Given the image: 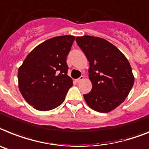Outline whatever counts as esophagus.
Returning a JSON list of instances; mask_svg holds the SVG:
<instances>
[{
	"mask_svg": "<svg viewBox=\"0 0 149 149\" xmlns=\"http://www.w3.org/2000/svg\"><path fill=\"white\" fill-rule=\"evenodd\" d=\"M83 79H84V77H82V76H81V77H79V78L77 79V82H82V81L83 80Z\"/></svg>",
	"mask_w": 149,
	"mask_h": 149,
	"instance_id": "esophagus-1",
	"label": "esophagus"
}]
</instances>
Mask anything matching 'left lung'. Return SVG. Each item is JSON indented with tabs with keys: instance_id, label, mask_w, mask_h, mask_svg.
<instances>
[{
	"instance_id": "8db88e82",
	"label": "left lung",
	"mask_w": 149,
	"mask_h": 149,
	"mask_svg": "<svg viewBox=\"0 0 149 149\" xmlns=\"http://www.w3.org/2000/svg\"><path fill=\"white\" fill-rule=\"evenodd\" d=\"M77 43L88 62L92 91L83 95L94 111L107 113L123 103L134 84L128 60L116 46L98 37H77Z\"/></svg>"
}]
</instances>
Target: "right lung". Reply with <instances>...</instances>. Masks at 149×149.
Listing matches in <instances>:
<instances>
[{"instance_id":"add662e5","label":"right lung","mask_w":149,"mask_h":149,"mask_svg":"<svg viewBox=\"0 0 149 149\" xmlns=\"http://www.w3.org/2000/svg\"><path fill=\"white\" fill-rule=\"evenodd\" d=\"M74 40L72 36L46 40L36 46L19 67V89L35 109L50 111L64 101L72 86L66 61Z\"/></svg>"}]
</instances>
